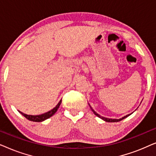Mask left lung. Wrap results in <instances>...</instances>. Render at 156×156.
<instances>
[{
	"instance_id": "left-lung-1",
	"label": "left lung",
	"mask_w": 156,
	"mask_h": 156,
	"mask_svg": "<svg viewBox=\"0 0 156 156\" xmlns=\"http://www.w3.org/2000/svg\"><path fill=\"white\" fill-rule=\"evenodd\" d=\"M89 106H90V108H91V111H92L93 112V113L96 116H97L98 117H99V118H100V119H101L102 120H104V121H106V122H118V121H121V120H123V119H125V118H126V117H128L129 116H130V115H131V114H128V115H126V116H123V117H122V118H121V119H108V118H105V117H103V116H100L99 114H98L97 112H95V111L91 107V106L89 105Z\"/></svg>"
}]
</instances>
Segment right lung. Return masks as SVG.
I'll return each instance as SVG.
<instances>
[{
  "label": "right lung",
  "instance_id": "right-lung-1",
  "mask_svg": "<svg viewBox=\"0 0 156 156\" xmlns=\"http://www.w3.org/2000/svg\"><path fill=\"white\" fill-rule=\"evenodd\" d=\"M61 103H62V100H60V101H59V103L57 104V105L55 106V108H53L52 110L49 111V112L40 115H35H35H27V114H24V113L20 112V111H18V112L19 113H20L23 116H24L27 119H28L29 121H35V122H41V121L46 120V119L50 118L51 116H53V115L56 113L57 109H58V108L59 107V106H60Z\"/></svg>",
  "mask_w": 156,
  "mask_h": 156
}]
</instances>
